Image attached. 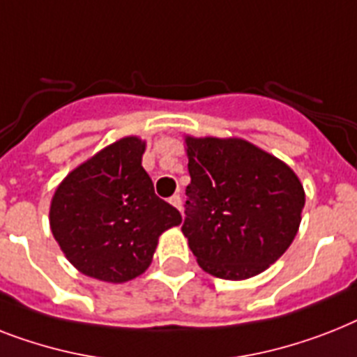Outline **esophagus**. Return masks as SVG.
Returning <instances> with one entry per match:
<instances>
[{
	"mask_svg": "<svg viewBox=\"0 0 357 357\" xmlns=\"http://www.w3.org/2000/svg\"><path fill=\"white\" fill-rule=\"evenodd\" d=\"M169 202L174 205V207L181 211V198H179V194H174V196L169 199Z\"/></svg>",
	"mask_w": 357,
	"mask_h": 357,
	"instance_id": "esophagus-1",
	"label": "esophagus"
}]
</instances>
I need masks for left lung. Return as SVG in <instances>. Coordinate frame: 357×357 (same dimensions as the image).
Here are the masks:
<instances>
[{
    "instance_id": "left-lung-1",
    "label": "left lung",
    "mask_w": 357,
    "mask_h": 357,
    "mask_svg": "<svg viewBox=\"0 0 357 357\" xmlns=\"http://www.w3.org/2000/svg\"><path fill=\"white\" fill-rule=\"evenodd\" d=\"M190 183L183 234L204 271L227 280L262 273L299 231L304 188L271 153L244 139L185 137Z\"/></svg>"
}]
</instances>
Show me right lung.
Listing matches in <instances>:
<instances>
[{
  "instance_id": "right-lung-1",
  "label": "right lung",
  "mask_w": 357,
  "mask_h": 357,
  "mask_svg": "<svg viewBox=\"0 0 357 357\" xmlns=\"http://www.w3.org/2000/svg\"><path fill=\"white\" fill-rule=\"evenodd\" d=\"M144 141L123 137L69 172L54 190L49 224L80 273L126 282L149 268L161 233L181 224L143 169Z\"/></svg>"
}]
</instances>
